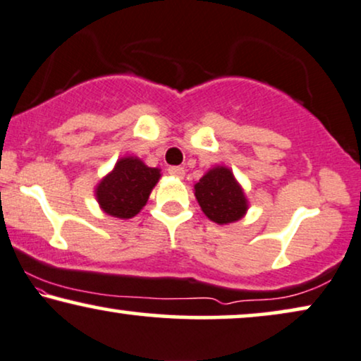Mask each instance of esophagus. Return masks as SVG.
Instances as JSON below:
<instances>
[{
    "mask_svg": "<svg viewBox=\"0 0 361 361\" xmlns=\"http://www.w3.org/2000/svg\"><path fill=\"white\" fill-rule=\"evenodd\" d=\"M168 173H170L171 176L183 178L185 176V168L183 166H170V168H168Z\"/></svg>",
    "mask_w": 361,
    "mask_h": 361,
    "instance_id": "obj_1",
    "label": "esophagus"
}]
</instances>
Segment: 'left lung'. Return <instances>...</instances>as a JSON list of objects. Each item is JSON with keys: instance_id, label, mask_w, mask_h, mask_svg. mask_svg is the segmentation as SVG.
<instances>
[{"instance_id": "8db88e82", "label": "left lung", "mask_w": 361, "mask_h": 361, "mask_svg": "<svg viewBox=\"0 0 361 361\" xmlns=\"http://www.w3.org/2000/svg\"><path fill=\"white\" fill-rule=\"evenodd\" d=\"M195 196L203 213L218 224L234 223L247 209L243 188L224 166H216L206 173L195 185Z\"/></svg>"}]
</instances>
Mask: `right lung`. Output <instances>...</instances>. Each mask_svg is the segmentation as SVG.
<instances>
[{
    "label": "right lung",
    "mask_w": 361,
    "mask_h": 361,
    "mask_svg": "<svg viewBox=\"0 0 361 361\" xmlns=\"http://www.w3.org/2000/svg\"><path fill=\"white\" fill-rule=\"evenodd\" d=\"M160 170L150 168L138 158L128 157L117 161L114 171L97 186L99 204L105 213L114 218H133L143 206L157 181Z\"/></svg>",
    "instance_id": "add662e5"
}]
</instances>
